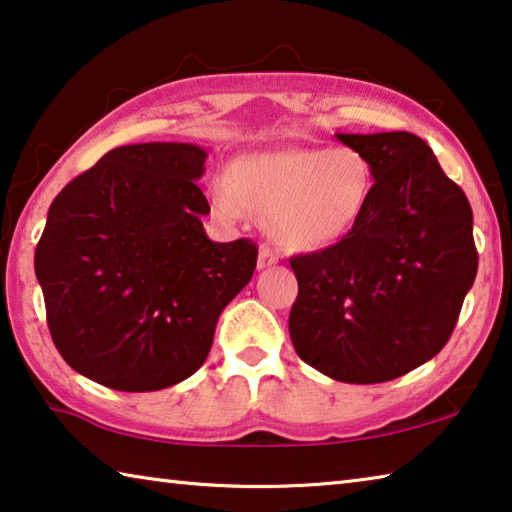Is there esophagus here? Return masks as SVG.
I'll return each mask as SVG.
<instances>
[{"instance_id": "esophagus-1", "label": "esophagus", "mask_w": 512, "mask_h": 512, "mask_svg": "<svg viewBox=\"0 0 512 512\" xmlns=\"http://www.w3.org/2000/svg\"><path fill=\"white\" fill-rule=\"evenodd\" d=\"M277 264V253L273 248L262 246L259 248V259H257V268L262 271V268H271Z\"/></svg>"}]
</instances>
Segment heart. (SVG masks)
I'll return each instance as SVG.
<instances>
[{"instance_id": "obj_1", "label": "heart", "mask_w": 512, "mask_h": 512, "mask_svg": "<svg viewBox=\"0 0 512 512\" xmlns=\"http://www.w3.org/2000/svg\"><path fill=\"white\" fill-rule=\"evenodd\" d=\"M375 171L357 149H277L239 155L207 185L212 212L237 223L250 212L275 244L296 253L332 248L366 214Z\"/></svg>"}]
</instances>
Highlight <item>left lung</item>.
Wrapping results in <instances>:
<instances>
[{"label": "left lung", "mask_w": 512, "mask_h": 512, "mask_svg": "<svg viewBox=\"0 0 512 512\" xmlns=\"http://www.w3.org/2000/svg\"><path fill=\"white\" fill-rule=\"evenodd\" d=\"M375 171L366 214L348 237L291 257L298 357L345 384H379L436 357L472 289L479 255L472 207L418 135L336 133Z\"/></svg>", "instance_id": "obj_1"}]
</instances>
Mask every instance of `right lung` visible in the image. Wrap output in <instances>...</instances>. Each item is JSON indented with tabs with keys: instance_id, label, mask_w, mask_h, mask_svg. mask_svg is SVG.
<instances>
[{
	"instance_id": "1",
	"label": "right lung",
	"mask_w": 512,
	"mask_h": 512,
	"mask_svg": "<svg viewBox=\"0 0 512 512\" xmlns=\"http://www.w3.org/2000/svg\"><path fill=\"white\" fill-rule=\"evenodd\" d=\"M205 160L198 144L117 146L51 203L36 277L51 339L83 377L146 393L205 363L257 264L250 239L205 235Z\"/></svg>"
}]
</instances>
